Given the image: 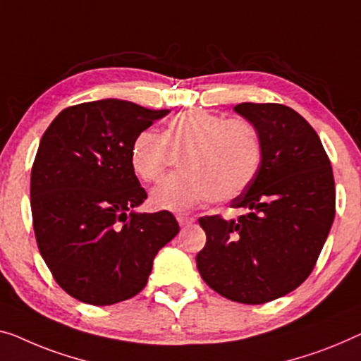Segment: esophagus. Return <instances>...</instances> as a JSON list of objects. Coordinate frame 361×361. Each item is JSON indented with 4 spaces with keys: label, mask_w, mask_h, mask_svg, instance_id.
Masks as SVG:
<instances>
[{
    "label": "esophagus",
    "mask_w": 361,
    "mask_h": 361,
    "mask_svg": "<svg viewBox=\"0 0 361 361\" xmlns=\"http://www.w3.org/2000/svg\"><path fill=\"white\" fill-rule=\"evenodd\" d=\"M176 220H178V224L181 225V227H186V225H191L192 222H195V217H186V215H178V217H176Z\"/></svg>",
    "instance_id": "esophagus-1"
}]
</instances>
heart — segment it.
Here are the masks:
<instances>
[{
    "instance_id": "obj_1",
    "label": "heart",
    "mask_w": 361,
    "mask_h": 361,
    "mask_svg": "<svg viewBox=\"0 0 361 361\" xmlns=\"http://www.w3.org/2000/svg\"><path fill=\"white\" fill-rule=\"evenodd\" d=\"M181 154L183 171L150 192L155 209L190 211L204 199L227 202L246 190L261 164V139L243 118L204 110L183 111L166 121L162 134L139 133L131 146V165L139 178L159 181Z\"/></svg>"
}]
</instances>
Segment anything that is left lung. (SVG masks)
<instances>
[{
  "mask_svg": "<svg viewBox=\"0 0 361 361\" xmlns=\"http://www.w3.org/2000/svg\"><path fill=\"white\" fill-rule=\"evenodd\" d=\"M233 110L257 129L261 164L230 202L243 215L199 219L207 241L196 264L222 297L261 305L300 287L313 271L334 222V175L319 136L290 106L246 102Z\"/></svg>",
  "mask_w": 361,
  "mask_h": 361,
  "instance_id": "left-lung-1",
  "label": "left lung"
}]
</instances>
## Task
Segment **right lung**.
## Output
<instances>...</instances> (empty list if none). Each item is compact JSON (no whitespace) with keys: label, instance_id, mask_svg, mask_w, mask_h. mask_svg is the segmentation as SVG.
Returning <instances> with one entry per match:
<instances>
[{"label":"right lung","instance_id":"obj_1","mask_svg":"<svg viewBox=\"0 0 361 361\" xmlns=\"http://www.w3.org/2000/svg\"><path fill=\"white\" fill-rule=\"evenodd\" d=\"M169 113L118 99L87 102L63 110L42 136L30 176L37 245L58 285L82 303L137 295L155 255L180 232L169 211H134L147 195L131 146Z\"/></svg>","mask_w":361,"mask_h":361}]
</instances>
